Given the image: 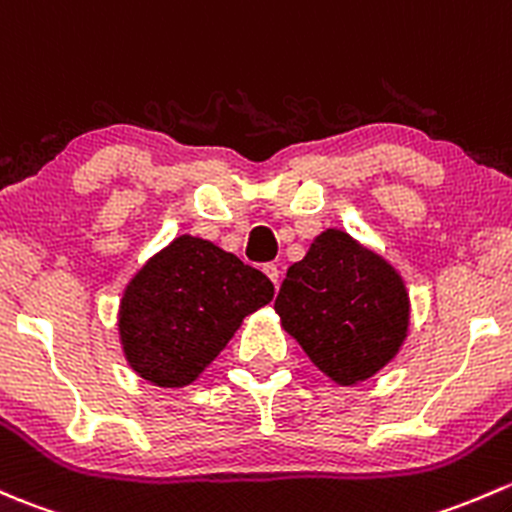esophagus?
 I'll list each match as a JSON object with an SVG mask.
<instances>
[{"label":"esophagus","mask_w":512,"mask_h":512,"mask_svg":"<svg viewBox=\"0 0 512 512\" xmlns=\"http://www.w3.org/2000/svg\"><path fill=\"white\" fill-rule=\"evenodd\" d=\"M262 272H265L267 277H270V282L274 284V287H277V284H279V267L274 265V262H267V265L262 267Z\"/></svg>","instance_id":"1"}]
</instances>
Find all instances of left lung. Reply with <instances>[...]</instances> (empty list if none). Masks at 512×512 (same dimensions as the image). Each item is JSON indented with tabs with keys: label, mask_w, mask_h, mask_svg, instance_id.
I'll return each mask as SVG.
<instances>
[{
	"label": "left lung",
	"mask_w": 512,
	"mask_h": 512,
	"mask_svg": "<svg viewBox=\"0 0 512 512\" xmlns=\"http://www.w3.org/2000/svg\"><path fill=\"white\" fill-rule=\"evenodd\" d=\"M282 328L338 385L383 370L407 338L410 294L400 272L346 230L316 235L274 299Z\"/></svg>",
	"instance_id": "obj_1"
}]
</instances>
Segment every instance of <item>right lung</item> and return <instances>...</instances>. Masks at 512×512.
<instances>
[{
    "label": "right lung",
    "instance_id": "obj_1",
    "mask_svg": "<svg viewBox=\"0 0 512 512\" xmlns=\"http://www.w3.org/2000/svg\"><path fill=\"white\" fill-rule=\"evenodd\" d=\"M274 287L211 240L179 235L122 292L117 328L129 368L159 387L191 385Z\"/></svg>",
    "mask_w": 512,
    "mask_h": 512
}]
</instances>
